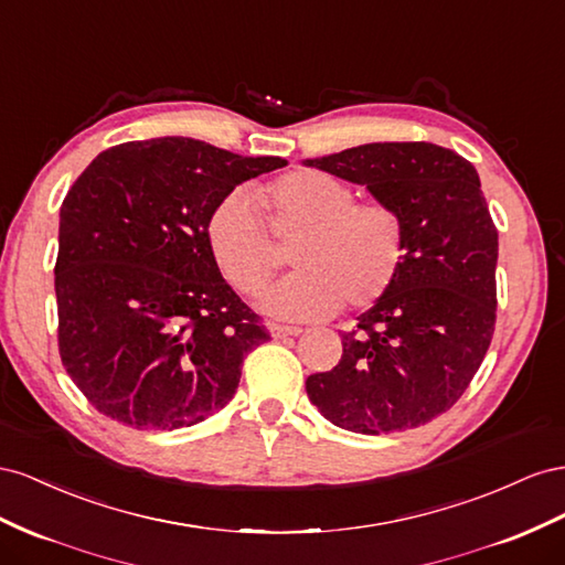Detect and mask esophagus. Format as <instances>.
<instances>
[{
  "label": "esophagus",
  "instance_id": "1",
  "mask_svg": "<svg viewBox=\"0 0 565 565\" xmlns=\"http://www.w3.org/2000/svg\"><path fill=\"white\" fill-rule=\"evenodd\" d=\"M269 333L274 338H286V335H300V327H286V324H269Z\"/></svg>",
  "mask_w": 565,
  "mask_h": 565
}]
</instances>
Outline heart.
Wrapping results in <instances>:
<instances>
[{
	"label": "heart",
	"mask_w": 565,
	"mask_h": 565,
	"mask_svg": "<svg viewBox=\"0 0 565 565\" xmlns=\"http://www.w3.org/2000/svg\"><path fill=\"white\" fill-rule=\"evenodd\" d=\"M354 189L319 170L281 174L257 191L274 234H300V267L263 298L284 319H319L341 305L366 310L391 291L405 263V220L391 203L354 201ZM220 271L241 294L257 296L279 269V253L253 196L244 189L220 199L205 224Z\"/></svg>",
	"instance_id": "b5f03b06"
}]
</instances>
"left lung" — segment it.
Returning <instances> with one entry per match:
<instances>
[{
    "label": "left lung",
    "instance_id": "left-lung-1",
    "mask_svg": "<svg viewBox=\"0 0 565 565\" xmlns=\"http://www.w3.org/2000/svg\"><path fill=\"white\" fill-rule=\"evenodd\" d=\"M305 166L366 186L407 232L391 291L341 335V362L308 376V397L354 433L424 426L469 388L494 333L499 244L478 172L428 141L362 143Z\"/></svg>",
    "mask_w": 565,
    "mask_h": 565
}]
</instances>
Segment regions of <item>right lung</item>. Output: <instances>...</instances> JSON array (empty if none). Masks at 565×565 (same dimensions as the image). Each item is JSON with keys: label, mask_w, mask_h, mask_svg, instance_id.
I'll use <instances>...</instances> for the list:
<instances>
[{"label": "right lung", "mask_w": 565, "mask_h": 565, "mask_svg": "<svg viewBox=\"0 0 565 565\" xmlns=\"http://www.w3.org/2000/svg\"><path fill=\"white\" fill-rule=\"evenodd\" d=\"M186 137L96 156L61 205L58 352L92 407L139 430L203 422L269 333L222 279L205 224L241 182L284 168Z\"/></svg>", "instance_id": "obj_1"}]
</instances>
